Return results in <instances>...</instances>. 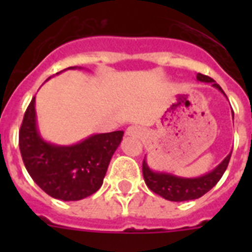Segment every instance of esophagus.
I'll list each match as a JSON object with an SVG mask.
<instances>
[{
	"instance_id": "1",
	"label": "esophagus",
	"mask_w": 252,
	"mask_h": 252,
	"mask_svg": "<svg viewBox=\"0 0 252 252\" xmlns=\"http://www.w3.org/2000/svg\"><path fill=\"white\" fill-rule=\"evenodd\" d=\"M126 134L130 137H142L144 136V129L140 126H130L126 129Z\"/></svg>"
}]
</instances>
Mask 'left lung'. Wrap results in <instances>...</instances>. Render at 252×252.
<instances>
[{
  "label": "left lung",
  "mask_w": 252,
  "mask_h": 252,
  "mask_svg": "<svg viewBox=\"0 0 252 252\" xmlns=\"http://www.w3.org/2000/svg\"><path fill=\"white\" fill-rule=\"evenodd\" d=\"M196 80L205 84H211L216 87L217 90L221 91L223 95V90L219 84H216L213 78L208 76H204L201 73L196 74ZM226 96V95H225ZM234 119V114H233ZM231 153H229L220 165L216 166L213 170H211L204 175L196 176V178H184V176H178L174 174L165 171H154L150 168L148 162H146V156L142 162V174L145 179L146 186L157 195L162 196L163 199L170 200V201H187V200H195L205 195L208 191H211L215 187L217 182L222 178L223 172L227 168L229 161H230Z\"/></svg>",
  "instance_id": "8db88e82"
}]
</instances>
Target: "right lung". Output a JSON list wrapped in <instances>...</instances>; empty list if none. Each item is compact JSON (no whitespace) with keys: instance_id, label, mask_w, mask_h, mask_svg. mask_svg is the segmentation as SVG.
<instances>
[{"instance_id":"right-lung-1","label":"right lung","mask_w":252,"mask_h":252,"mask_svg":"<svg viewBox=\"0 0 252 252\" xmlns=\"http://www.w3.org/2000/svg\"><path fill=\"white\" fill-rule=\"evenodd\" d=\"M123 134V130L91 134L73 145L45 141L37 128L33 96L19 130V149L30 176L45 193L63 201H77L102 187Z\"/></svg>"}]
</instances>
